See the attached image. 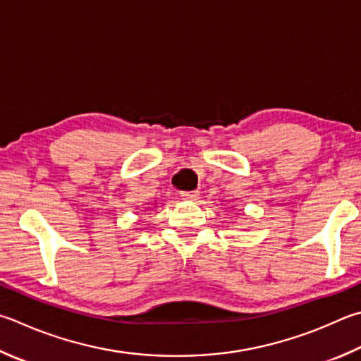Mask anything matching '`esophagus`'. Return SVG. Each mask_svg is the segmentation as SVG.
Returning a JSON list of instances; mask_svg holds the SVG:
<instances>
[{"mask_svg":"<svg viewBox=\"0 0 361 361\" xmlns=\"http://www.w3.org/2000/svg\"><path fill=\"white\" fill-rule=\"evenodd\" d=\"M181 197L185 199V200H188V202H195L197 200L199 197H200V194H199V191H189V192H181Z\"/></svg>","mask_w":361,"mask_h":361,"instance_id":"34e87169","label":"esophagus"}]
</instances>
